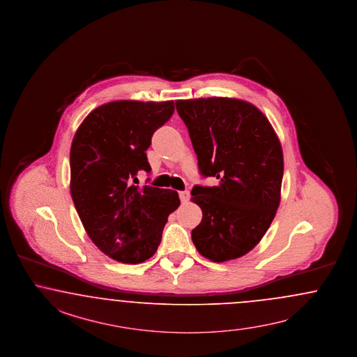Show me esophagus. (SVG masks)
<instances>
[{"mask_svg": "<svg viewBox=\"0 0 357 357\" xmlns=\"http://www.w3.org/2000/svg\"><path fill=\"white\" fill-rule=\"evenodd\" d=\"M178 196H180L181 202H183V204H186V202L189 201V198H190V193L185 190V192H180V193H178Z\"/></svg>", "mask_w": 357, "mask_h": 357, "instance_id": "obj_1", "label": "esophagus"}]
</instances>
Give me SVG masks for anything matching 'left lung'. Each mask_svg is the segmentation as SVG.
Segmentation results:
<instances>
[{"label":"left lung","mask_w":357,"mask_h":357,"mask_svg":"<svg viewBox=\"0 0 357 357\" xmlns=\"http://www.w3.org/2000/svg\"><path fill=\"white\" fill-rule=\"evenodd\" d=\"M199 172L217 186L192 189L202 220L197 251L214 263L242 257L263 239L281 199L284 156L276 131L255 105L238 98L177 100Z\"/></svg>","instance_id":"left-lung-1"}]
</instances>
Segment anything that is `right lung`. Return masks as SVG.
<instances>
[{"label":"right lung","instance_id":"obj_1","mask_svg":"<svg viewBox=\"0 0 357 357\" xmlns=\"http://www.w3.org/2000/svg\"><path fill=\"white\" fill-rule=\"evenodd\" d=\"M173 112V101L107 102L88 114L72 140L73 204L91 241L119 263L152 257L168 215L180 206L174 190L133 184L139 171L150 172L146 151Z\"/></svg>","mask_w":357,"mask_h":357}]
</instances>
